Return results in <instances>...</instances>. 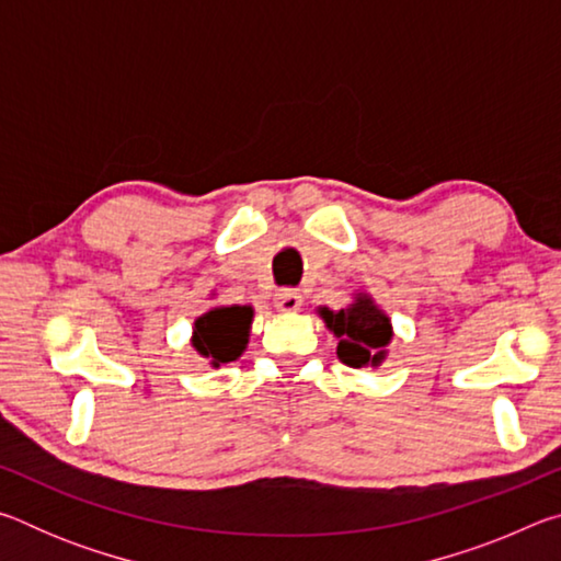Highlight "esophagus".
<instances>
[{
	"label": "esophagus",
	"mask_w": 561,
	"mask_h": 561,
	"mask_svg": "<svg viewBox=\"0 0 561 561\" xmlns=\"http://www.w3.org/2000/svg\"><path fill=\"white\" fill-rule=\"evenodd\" d=\"M301 294L297 289H279L274 294V307H277L282 314H294V311L301 309Z\"/></svg>",
	"instance_id": "obj_1"
}]
</instances>
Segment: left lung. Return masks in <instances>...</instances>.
<instances>
[{
    "label": "left lung",
    "instance_id": "8db88e82",
    "mask_svg": "<svg viewBox=\"0 0 561 561\" xmlns=\"http://www.w3.org/2000/svg\"><path fill=\"white\" fill-rule=\"evenodd\" d=\"M319 317L327 329L339 339L336 356L351 368L381 366L393 339V324L386 311L378 307L371 294L358 291L348 307L331 311L319 307Z\"/></svg>",
    "mask_w": 561,
    "mask_h": 561
}]
</instances>
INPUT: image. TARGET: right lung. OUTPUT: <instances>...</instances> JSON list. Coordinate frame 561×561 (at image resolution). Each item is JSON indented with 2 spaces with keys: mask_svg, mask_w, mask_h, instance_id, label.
Instances as JSON below:
<instances>
[{
  "mask_svg": "<svg viewBox=\"0 0 561 561\" xmlns=\"http://www.w3.org/2000/svg\"><path fill=\"white\" fill-rule=\"evenodd\" d=\"M252 319V307H240V304L215 307L195 319L190 344L203 358L210 360L213 368H220L244 354L247 344H250Z\"/></svg>",
  "mask_w": 561,
  "mask_h": 561,
  "instance_id": "obj_1",
  "label": "right lung"
}]
</instances>
